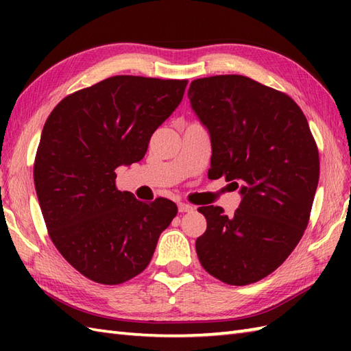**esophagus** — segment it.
<instances>
[{"label":"esophagus","mask_w":351,"mask_h":351,"mask_svg":"<svg viewBox=\"0 0 351 351\" xmlns=\"http://www.w3.org/2000/svg\"><path fill=\"white\" fill-rule=\"evenodd\" d=\"M178 210H180V213H190V211H193V206L185 204V202H180L178 204Z\"/></svg>","instance_id":"obj_1"}]
</instances>
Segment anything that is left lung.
I'll return each instance as SVG.
<instances>
[{
	"mask_svg": "<svg viewBox=\"0 0 351 351\" xmlns=\"http://www.w3.org/2000/svg\"><path fill=\"white\" fill-rule=\"evenodd\" d=\"M189 99L211 136L208 178H225L243 195L230 217L220 206L199 208L206 230L197 256L215 279L249 285L302 240L319 178L315 138L293 98L249 77L195 80Z\"/></svg>",
	"mask_w": 351,
	"mask_h": 351,
	"instance_id": "8db88e82",
	"label": "left lung"
}]
</instances>
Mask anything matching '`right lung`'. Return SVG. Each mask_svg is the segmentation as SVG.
<instances>
[{
	"label": "right lung",
	"mask_w": 351,
	"mask_h": 351,
	"mask_svg": "<svg viewBox=\"0 0 351 351\" xmlns=\"http://www.w3.org/2000/svg\"><path fill=\"white\" fill-rule=\"evenodd\" d=\"M187 80L114 75L66 96L45 122L34 185L51 241L87 279L119 285L149 265L175 202L146 204L116 187L180 106Z\"/></svg>",
	"instance_id": "add662e5"
}]
</instances>
